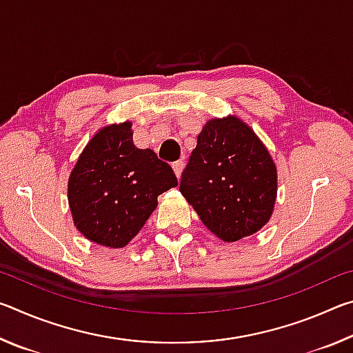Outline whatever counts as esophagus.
Listing matches in <instances>:
<instances>
[{
	"instance_id": "1",
	"label": "esophagus",
	"mask_w": 353,
	"mask_h": 353,
	"mask_svg": "<svg viewBox=\"0 0 353 353\" xmlns=\"http://www.w3.org/2000/svg\"><path fill=\"white\" fill-rule=\"evenodd\" d=\"M172 170H174V174L177 179H181L182 176V170H183V162L182 160H179V162H174L172 163Z\"/></svg>"
}]
</instances>
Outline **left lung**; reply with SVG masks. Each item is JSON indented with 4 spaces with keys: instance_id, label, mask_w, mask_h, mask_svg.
<instances>
[{
    "instance_id": "obj_1",
    "label": "left lung",
    "mask_w": 353,
    "mask_h": 353,
    "mask_svg": "<svg viewBox=\"0 0 353 353\" xmlns=\"http://www.w3.org/2000/svg\"><path fill=\"white\" fill-rule=\"evenodd\" d=\"M179 190L207 229L232 243L270 221L277 168L246 123L236 117L214 118L198 135Z\"/></svg>"
}]
</instances>
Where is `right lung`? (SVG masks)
<instances>
[{"mask_svg": "<svg viewBox=\"0 0 353 353\" xmlns=\"http://www.w3.org/2000/svg\"><path fill=\"white\" fill-rule=\"evenodd\" d=\"M132 123L110 124L93 135L68 179L76 229L97 244L124 248L157 207V196L177 187L168 163L139 149Z\"/></svg>", "mask_w": 353, "mask_h": 353, "instance_id": "add662e5", "label": "right lung"}]
</instances>
